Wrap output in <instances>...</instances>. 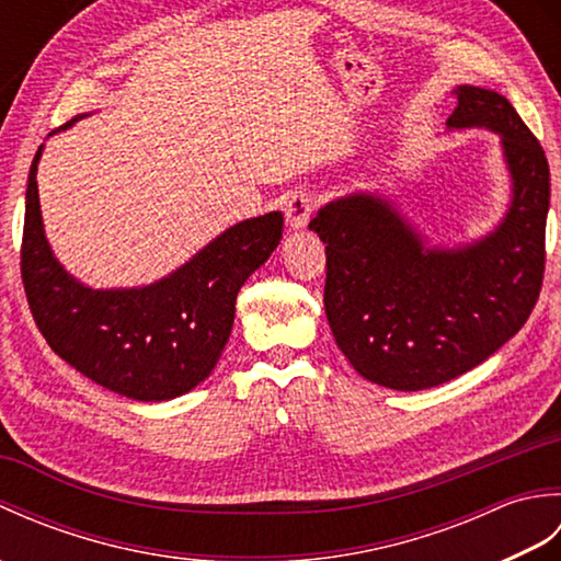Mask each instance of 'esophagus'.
<instances>
[{"instance_id":"1","label":"esophagus","mask_w":561,"mask_h":561,"mask_svg":"<svg viewBox=\"0 0 561 561\" xmlns=\"http://www.w3.org/2000/svg\"><path fill=\"white\" fill-rule=\"evenodd\" d=\"M316 209V197L308 190H294L284 205V217H287L289 229H304Z\"/></svg>"}]
</instances>
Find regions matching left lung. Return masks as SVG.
Here are the masks:
<instances>
[{
	"label": "left lung",
	"mask_w": 561,
	"mask_h": 561,
	"mask_svg": "<svg viewBox=\"0 0 561 561\" xmlns=\"http://www.w3.org/2000/svg\"><path fill=\"white\" fill-rule=\"evenodd\" d=\"M448 127L502 135L514 175L504 224L462 250H426L386 199L350 195L308 224L325 243V316L337 347L371 383L424 390L470 371L530 318L545 277L550 165L502 93L453 91Z\"/></svg>",
	"instance_id": "1"
}]
</instances>
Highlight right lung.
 <instances>
[{
	"mask_svg": "<svg viewBox=\"0 0 561 561\" xmlns=\"http://www.w3.org/2000/svg\"><path fill=\"white\" fill-rule=\"evenodd\" d=\"M41 149L28 173L21 238V282L41 335L93 383L133 400L193 390L229 342L243 282L282 241V211L231 226L151 287L89 289L59 267L45 241L35 183Z\"/></svg>",
	"mask_w": 561,
	"mask_h": 561,
	"instance_id": "obj_1",
	"label": "right lung"
}]
</instances>
